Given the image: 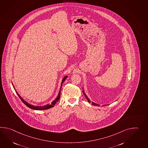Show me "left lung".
<instances>
[{"mask_svg": "<svg viewBox=\"0 0 148 148\" xmlns=\"http://www.w3.org/2000/svg\"><path fill=\"white\" fill-rule=\"evenodd\" d=\"M83 94H84V96L86 97V99H87V100H88V102H90V103H91V101L90 100V99H89V98L87 97V95H86V93H84V91L83 90ZM92 103V105L93 106H99V105H98V104H97V103H95V102H91Z\"/></svg>", "mask_w": 148, "mask_h": 148, "instance_id": "obj_1", "label": "left lung"}]
</instances>
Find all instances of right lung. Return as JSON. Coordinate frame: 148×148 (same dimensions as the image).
Here are the masks:
<instances>
[{"label":"right lung","mask_w":148,"mask_h":148,"mask_svg":"<svg viewBox=\"0 0 148 148\" xmlns=\"http://www.w3.org/2000/svg\"><path fill=\"white\" fill-rule=\"evenodd\" d=\"M67 77V76H65V77L63 78V79H62V85H61V87H60V91H59V94H58V95L57 96V97L56 98V99H55V100H53V102L51 103V104L49 103V104H48V105H47L43 106H35L30 105L29 103H27L26 101H25L18 94V93H17L16 91H15L16 92L17 95L19 97L20 99L21 100V101H22L27 107H28L29 108L32 109H34V110H45V109H49L50 108L53 107L54 106V105H55V103H56V102H57V101L59 100L60 97V91H61V88H62V83L65 81V80L66 79Z\"/></svg>","instance_id":"right-lung-1"}]
</instances>
